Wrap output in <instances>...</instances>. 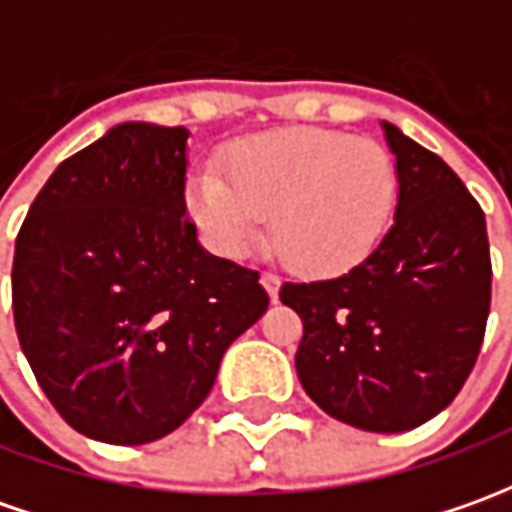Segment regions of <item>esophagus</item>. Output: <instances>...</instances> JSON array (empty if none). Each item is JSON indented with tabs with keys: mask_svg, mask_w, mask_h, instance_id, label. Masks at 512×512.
Listing matches in <instances>:
<instances>
[{
	"mask_svg": "<svg viewBox=\"0 0 512 512\" xmlns=\"http://www.w3.org/2000/svg\"><path fill=\"white\" fill-rule=\"evenodd\" d=\"M260 285L266 288V294L271 297V302H277V294H280V277L271 274V271H263V274H260Z\"/></svg>",
	"mask_w": 512,
	"mask_h": 512,
	"instance_id": "34e87169",
	"label": "esophagus"
}]
</instances>
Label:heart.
Masks as SVG:
<instances>
[{
  "mask_svg": "<svg viewBox=\"0 0 512 512\" xmlns=\"http://www.w3.org/2000/svg\"><path fill=\"white\" fill-rule=\"evenodd\" d=\"M224 176L198 168L187 210L212 249L241 257L271 218V243L291 269L336 277L384 241L398 170L381 142L297 125L255 134L224 154Z\"/></svg>",
  "mask_w": 512,
  "mask_h": 512,
  "instance_id": "heart-1",
  "label": "heart"
}]
</instances>
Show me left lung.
Here are the masks:
<instances>
[{"mask_svg":"<svg viewBox=\"0 0 512 512\" xmlns=\"http://www.w3.org/2000/svg\"><path fill=\"white\" fill-rule=\"evenodd\" d=\"M398 170L395 224L336 280L285 283L302 319L297 375L311 401L356 429L409 431L471 375L490 311L485 212L437 154L381 123Z\"/></svg>","mask_w":512,"mask_h":512,"instance_id":"obj_1","label":"left lung"}]
</instances>
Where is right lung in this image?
Returning <instances> with one entry per match:
<instances>
[{"label": "right lung", "instance_id": "1", "mask_svg": "<svg viewBox=\"0 0 512 512\" xmlns=\"http://www.w3.org/2000/svg\"><path fill=\"white\" fill-rule=\"evenodd\" d=\"M187 137L114 125L55 168L16 238L19 344L58 415L100 443L179 429L269 308L260 274L210 255L184 218Z\"/></svg>", "mask_w": 512, "mask_h": 512}]
</instances>
